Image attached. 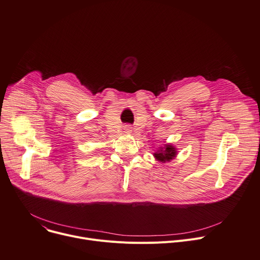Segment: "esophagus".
<instances>
[{"mask_svg":"<svg viewBox=\"0 0 260 260\" xmlns=\"http://www.w3.org/2000/svg\"><path fill=\"white\" fill-rule=\"evenodd\" d=\"M124 129L126 131V133H131L132 132V126L131 125H125Z\"/></svg>","mask_w":260,"mask_h":260,"instance_id":"esophagus-1","label":"esophagus"}]
</instances>
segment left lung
I'll return each instance as SVG.
<instances>
[{"label": "left lung", "mask_w": 260, "mask_h": 260, "mask_svg": "<svg viewBox=\"0 0 260 260\" xmlns=\"http://www.w3.org/2000/svg\"><path fill=\"white\" fill-rule=\"evenodd\" d=\"M176 148L174 146H172L171 144H166L165 147H160L156 152H154L153 155L157 160L166 162L173 159L176 156Z\"/></svg>", "instance_id": "obj_1"}]
</instances>
